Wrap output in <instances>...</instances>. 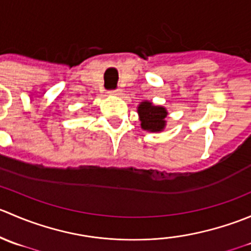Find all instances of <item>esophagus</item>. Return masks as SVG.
<instances>
[{
	"label": "esophagus",
	"instance_id": "1",
	"mask_svg": "<svg viewBox=\"0 0 251 251\" xmlns=\"http://www.w3.org/2000/svg\"><path fill=\"white\" fill-rule=\"evenodd\" d=\"M109 93H110L111 96H120V95H121V91L116 88V90H111V91H109Z\"/></svg>",
	"mask_w": 251,
	"mask_h": 251
}]
</instances>
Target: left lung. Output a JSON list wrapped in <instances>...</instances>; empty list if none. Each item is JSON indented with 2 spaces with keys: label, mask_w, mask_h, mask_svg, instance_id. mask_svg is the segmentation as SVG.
Listing matches in <instances>:
<instances>
[{
  "label": "left lung",
  "mask_w": 251,
  "mask_h": 251,
  "mask_svg": "<svg viewBox=\"0 0 251 251\" xmlns=\"http://www.w3.org/2000/svg\"><path fill=\"white\" fill-rule=\"evenodd\" d=\"M138 114L143 130L159 132L165 127V118L168 115L165 108L156 107L151 102H142L138 107Z\"/></svg>",
  "instance_id": "1"
}]
</instances>
